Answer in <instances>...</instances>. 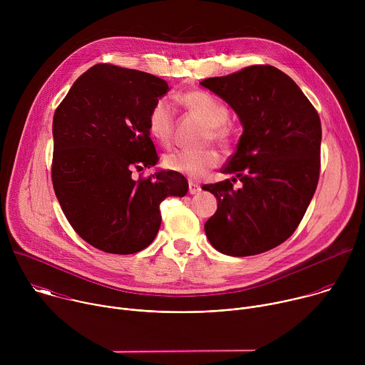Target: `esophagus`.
<instances>
[{
	"label": "esophagus",
	"instance_id": "34e87169",
	"mask_svg": "<svg viewBox=\"0 0 365 365\" xmlns=\"http://www.w3.org/2000/svg\"><path fill=\"white\" fill-rule=\"evenodd\" d=\"M200 190H202V189H200L199 185H196V183H193V182H189V193H190V195H197Z\"/></svg>",
	"mask_w": 365,
	"mask_h": 365
}]
</instances>
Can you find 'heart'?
Listing matches in <instances>:
<instances>
[{"label":"heart","instance_id":"heart-1","mask_svg":"<svg viewBox=\"0 0 365 365\" xmlns=\"http://www.w3.org/2000/svg\"><path fill=\"white\" fill-rule=\"evenodd\" d=\"M183 106L205 124L210 125L207 138L221 144L228 141V130L225 123L230 111L214 95L205 91H189L180 95ZM147 127L150 135L159 143L168 144L175 131V110L168 98L155 101L147 115ZM220 163V154L215 150H176L165 155V166L169 170L182 173L190 179H199Z\"/></svg>","mask_w":365,"mask_h":365}]
</instances>
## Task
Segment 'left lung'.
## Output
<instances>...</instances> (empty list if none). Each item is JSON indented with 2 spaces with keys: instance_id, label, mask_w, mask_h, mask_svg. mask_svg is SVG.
Masks as SVG:
<instances>
[{
  "instance_id": "obj_1",
  "label": "left lung",
  "mask_w": 365,
  "mask_h": 365,
  "mask_svg": "<svg viewBox=\"0 0 365 365\" xmlns=\"http://www.w3.org/2000/svg\"><path fill=\"white\" fill-rule=\"evenodd\" d=\"M221 96L244 127L222 173L203 189L215 195L217 212L205 232L215 250L232 257L266 252L299 227L321 170L318 111L294 81L270 65H252L200 82ZM240 180L243 186L234 188Z\"/></svg>"
}]
</instances>
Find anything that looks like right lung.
Wrapping results in <instances>:
<instances>
[{"label":"right lung","mask_w":365,"mask_h":365,"mask_svg":"<svg viewBox=\"0 0 365 365\" xmlns=\"http://www.w3.org/2000/svg\"><path fill=\"white\" fill-rule=\"evenodd\" d=\"M168 91L154 75L99 63L55 111L53 189L76 234L101 251L144 250L159 232L160 203L187 193V180L173 170L131 178L159 162L147 115Z\"/></svg>","instance_id":"1"}]
</instances>
